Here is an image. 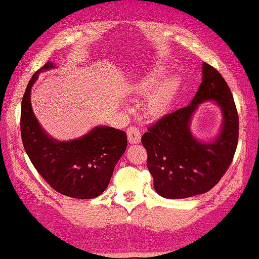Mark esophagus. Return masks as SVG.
I'll return each instance as SVG.
<instances>
[{"label": "esophagus", "mask_w": 259, "mask_h": 259, "mask_svg": "<svg viewBox=\"0 0 259 259\" xmlns=\"http://www.w3.org/2000/svg\"><path fill=\"white\" fill-rule=\"evenodd\" d=\"M127 140L131 144L141 142V132L136 127H130L127 130Z\"/></svg>", "instance_id": "esophagus-1"}]
</instances>
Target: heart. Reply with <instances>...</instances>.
Listing matches in <instances>:
<instances>
[{
	"label": "heart",
	"mask_w": 259,
	"mask_h": 259,
	"mask_svg": "<svg viewBox=\"0 0 259 259\" xmlns=\"http://www.w3.org/2000/svg\"><path fill=\"white\" fill-rule=\"evenodd\" d=\"M165 73H167V70L164 67L155 65L136 82L134 87L135 91L139 95H142L144 92L153 89L159 83L160 80L162 79ZM177 85L178 79L176 76H170L161 82L146 98L145 113L150 117H153V118L162 116L165 113V110L168 109Z\"/></svg>",
	"instance_id": "1"
}]
</instances>
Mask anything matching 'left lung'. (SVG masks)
I'll return each mask as SVG.
<instances>
[{
    "label": "left lung",
    "instance_id": "left-lung-1",
    "mask_svg": "<svg viewBox=\"0 0 259 259\" xmlns=\"http://www.w3.org/2000/svg\"><path fill=\"white\" fill-rule=\"evenodd\" d=\"M202 83L190 104L160 118L142 136L154 189L164 198L204 194L220 182L235 155L239 118L230 88L223 76L203 63ZM214 101L221 107L223 125L214 140H197L190 121L198 106Z\"/></svg>",
    "mask_w": 259,
    "mask_h": 259
}]
</instances>
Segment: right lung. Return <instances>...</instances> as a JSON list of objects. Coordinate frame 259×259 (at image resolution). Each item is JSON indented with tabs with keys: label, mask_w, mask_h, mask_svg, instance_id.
Segmentation results:
<instances>
[{
	"label": "right lung",
	"mask_w": 259,
	"mask_h": 259,
	"mask_svg": "<svg viewBox=\"0 0 259 259\" xmlns=\"http://www.w3.org/2000/svg\"><path fill=\"white\" fill-rule=\"evenodd\" d=\"M53 67L47 62L39 69L23 95L20 127L24 150L39 175L56 192L73 198H95L108 187L127 138L124 131L109 126H96L81 138L65 142L45 132L32 111L30 95L38 75Z\"/></svg>",
	"instance_id": "1"
}]
</instances>
